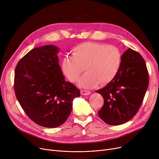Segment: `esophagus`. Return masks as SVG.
<instances>
[{
	"instance_id": "34e87169",
	"label": "esophagus",
	"mask_w": 159,
	"mask_h": 159,
	"mask_svg": "<svg viewBox=\"0 0 159 159\" xmlns=\"http://www.w3.org/2000/svg\"><path fill=\"white\" fill-rule=\"evenodd\" d=\"M80 93L82 95H90L91 93H90V91H86V90L81 89L80 90Z\"/></svg>"
}]
</instances>
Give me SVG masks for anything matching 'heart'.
<instances>
[{
	"label": "heart",
	"mask_w": 159,
	"mask_h": 159,
	"mask_svg": "<svg viewBox=\"0 0 159 159\" xmlns=\"http://www.w3.org/2000/svg\"><path fill=\"white\" fill-rule=\"evenodd\" d=\"M122 55L114 45L86 42L75 47L73 55L65 56L62 68L71 82L78 80L80 75L88 71L79 80L80 86L91 88L112 81L119 71Z\"/></svg>",
	"instance_id": "1"
}]
</instances>
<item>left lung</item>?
I'll return each instance as SVG.
<instances>
[{
  "instance_id": "obj_1",
  "label": "left lung",
  "mask_w": 159,
  "mask_h": 159,
  "mask_svg": "<svg viewBox=\"0 0 159 159\" xmlns=\"http://www.w3.org/2000/svg\"><path fill=\"white\" fill-rule=\"evenodd\" d=\"M149 85L146 62L140 53L129 48L122 55L119 73L103 88L97 90L104 98L99 117L110 125H120L134 116L143 103Z\"/></svg>"
}]
</instances>
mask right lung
I'll use <instances>...</instances> for the list:
<instances>
[{
  "mask_svg": "<svg viewBox=\"0 0 159 159\" xmlns=\"http://www.w3.org/2000/svg\"><path fill=\"white\" fill-rule=\"evenodd\" d=\"M58 48L46 45L31 49L16 64L14 89L28 117L39 126L56 128L71 111L80 90L66 82L58 64Z\"/></svg>",
  "mask_w": 159,
  "mask_h": 159,
  "instance_id": "1",
  "label": "right lung"
}]
</instances>
